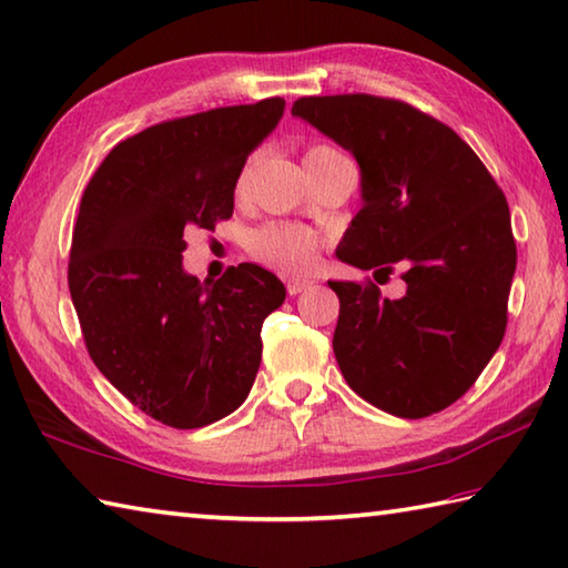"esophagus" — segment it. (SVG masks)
Segmentation results:
<instances>
[{
    "label": "esophagus",
    "instance_id": "esophagus-1",
    "mask_svg": "<svg viewBox=\"0 0 568 568\" xmlns=\"http://www.w3.org/2000/svg\"><path fill=\"white\" fill-rule=\"evenodd\" d=\"M311 285H313V281H307V277H293V281L285 283L287 293H291V295L303 293V291H307V287H311Z\"/></svg>",
    "mask_w": 568,
    "mask_h": 568
}]
</instances>
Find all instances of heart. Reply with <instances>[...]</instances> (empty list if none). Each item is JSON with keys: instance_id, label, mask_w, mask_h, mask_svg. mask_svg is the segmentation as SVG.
Returning <instances> with one entry per match:
<instances>
[{"instance_id": "1", "label": "heart", "mask_w": 568, "mask_h": 568, "mask_svg": "<svg viewBox=\"0 0 568 568\" xmlns=\"http://www.w3.org/2000/svg\"><path fill=\"white\" fill-rule=\"evenodd\" d=\"M320 153H329V149H311L305 159L320 156ZM317 235L313 231L303 229V225H283L271 223L257 229L248 239V251L265 265L275 267L283 273H303L315 263L317 257Z\"/></svg>"}]
</instances>
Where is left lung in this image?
I'll return each instance as SVG.
<instances>
[{
  "label": "left lung",
  "mask_w": 568,
  "mask_h": 568,
  "mask_svg": "<svg viewBox=\"0 0 568 568\" xmlns=\"http://www.w3.org/2000/svg\"><path fill=\"white\" fill-rule=\"evenodd\" d=\"M293 116L359 166L363 209L335 255L375 277L405 271L397 301L373 283L327 281L339 297V373L389 415H435L474 385L507 329L517 271L507 199L455 131L402 101L303 97Z\"/></svg>",
  "instance_id": "obj_1"
}]
</instances>
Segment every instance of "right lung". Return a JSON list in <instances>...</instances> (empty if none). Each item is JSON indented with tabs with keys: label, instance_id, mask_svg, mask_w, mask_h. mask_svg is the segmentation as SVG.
Masks as SVG:
<instances>
[{
	"label": "right lung",
	"instance_id": "obj_1",
	"mask_svg": "<svg viewBox=\"0 0 568 568\" xmlns=\"http://www.w3.org/2000/svg\"><path fill=\"white\" fill-rule=\"evenodd\" d=\"M281 97L163 121L113 146L81 195L69 291L94 365L176 429L239 409L261 367L263 320L285 285L255 263L215 283L183 271V233L233 215L235 183L283 119Z\"/></svg>",
	"mask_w": 568,
	"mask_h": 568
}]
</instances>
